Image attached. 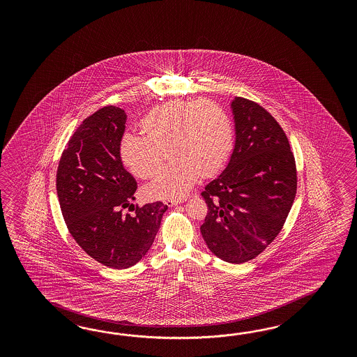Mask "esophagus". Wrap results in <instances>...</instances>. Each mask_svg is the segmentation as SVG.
Listing matches in <instances>:
<instances>
[{
	"label": "esophagus",
	"instance_id": "34e87169",
	"mask_svg": "<svg viewBox=\"0 0 357 357\" xmlns=\"http://www.w3.org/2000/svg\"><path fill=\"white\" fill-rule=\"evenodd\" d=\"M184 202H185V199H182V200H166L165 204L167 206H178V204H181V203H184Z\"/></svg>",
	"mask_w": 357,
	"mask_h": 357
}]
</instances>
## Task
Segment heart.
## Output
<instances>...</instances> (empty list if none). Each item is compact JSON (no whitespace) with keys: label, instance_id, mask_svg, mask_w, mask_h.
<instances>
[{"label":"heart","instance_id":"obj_1","mask_svg":"<svg viewBox=\"0 0 357 357\" xmlns=\"http://www.w3.org/2000/svg\"><path fill=\"white\" fill-rule=\"evenodd\" d=\"M141 127L120 139V158L135 176L158 173L163 151L174 162L145 187L151 200L182 199L199 176L221 170L233 148V127L225 109L211 100H173L151 111Z\"/></svg>","mask_w":357,"mask_h":357}]
</instances>
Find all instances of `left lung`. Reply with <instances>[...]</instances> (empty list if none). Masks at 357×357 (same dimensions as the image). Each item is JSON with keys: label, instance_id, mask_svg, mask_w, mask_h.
Segmentation results:
<instances>
[{"label": "left lung", "instance_id": "obj_1", "mask_svg": "<svg viewBox=\"0 0 357 357\" xmlns=\"http://www.w3.org/2000/svg\"><path fill=\"white\" fill-rule=\"evenodd\" d=\"M236 144L225 170L206 184L200 227L208 249L227 263L254 259L278 237L297 191L296 161L287 135L267 109L231 100Z\"/></svg>", "mask_w": 357, "mask_h": 357}]
</instances>
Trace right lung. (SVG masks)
I'll use <instances>...</instances> for the list:
<instances>
[{"instance_id": "right-lung-1", "label": "right lung", "mask_w": 357, "mask_h": 357, "mask_svg": "<svg viewBox=\"0 0 357 357\" xmlns=\"http://www.w3.org/2000/svg\"><path fill=\"white\" fill-rule=\"evenodd\" d=\"M127 115L116 106L84 120L63 151L56 190L69 233L93 259L123 270L151 249L167 206L155 202L123 209L135 200L137 183L123 166L120 139Z\"/></svg>"}]
</instances>
